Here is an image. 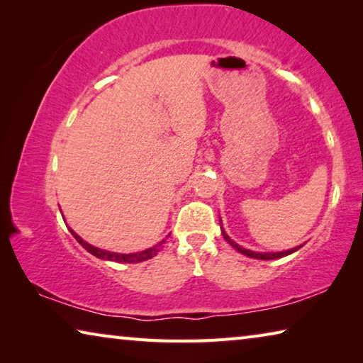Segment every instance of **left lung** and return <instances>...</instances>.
Wrapping results in <instances>:
<instances>
[{
	"label": "left lung",
	"mask_w": 363,
	"mask_h": 363,
	"mask_svg": "<svg viewBox=\"0 0 363 363\" xmlns=\"http://www.w3.org/2000/svg\"><path fill=\"white\" fill-rule=\"evenodd\" d=\"M220 230H223V235H224V238L227 242H229L233 248H235L237 251H240L242 255H245V256H248V257H255V259H279V257H284V256H288V255H291V253H294V251H298L301 247H303V245H299V247H294L293 250H286V251H277V253H256V251H251V250H247V248H243V247H240V245H237L235 242H232L230 238H229V235H227V233L224 232V229L223 227H220Z\"/></svg>",
	"instance_id": "1"
}]
</instances>
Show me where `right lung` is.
Segmentation results:
<instances>
[{
    "label": "right lung",
    "instance_id": "add662e5",
    "mask_svg": "<svg viewBox=\"0 0 363 363\" xmlns=\"http://www.w3.org/2000/svg\"><path fill=\"white\" fill-rule=\"evenodd\" d=\"M69 230H70V233L73 237H75V240L82 245V247L88 251V253H91L93 256H96V257H99V259H106V261H115V262H126V264H136V262H143V261H147V259H150V257H153V256H157L158 253H160V250H163V247H164V243H167V240H168V237L169 235H167L163 238L162 242L160 243H157L155 247H152V248H147V250H144V251H139V253H130V255H123V253H112V251H106V250H101V248H97V247H93V245H89L88 242H84L82 237L78 235L77 232H73L70 227H69Z\"/></svg>",
    "mask_w": 363,
    "mask_h": 363
}]
</instances>
